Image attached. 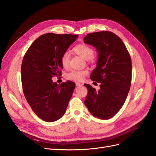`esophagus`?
<instances>
[{"instance_id": "1", "label": "esophagus", "mask_w": 156, "mask_h": 156, "mask_svg": "<svg viewBox=\"0 0 156 156\" xmlns=\"http://www.w3.org/2000/svg\"><path fill=\"white\" fill-rule=\"evenodd\" d=\"M75 84H76V86L77 87H80V86H82L83 85V84L82 83H75Z\"/></svg>"}]
</instances>
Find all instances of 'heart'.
I'll use <instances>...</instances> for the list:
<instances>
[{
    "label": "heart",
    "mask_w": 156,
    "mask_h": 156,
    "mask_svg": "<svg viewBox=\"0 0 156 156\" xmlns=\"http://www.w3.org/2000/svg\"><path fill=\"white\" fill-rule=\"evenodd\" d=\"M74 51L77 53L83 58L86 60L91 59L94 56V50L86 44H79L74 48ZM69 53L68 51H65L61 56V64L64 67H67L69 60ZM88 73L86 70L72 69L66 75V78L68 80L74 81H81L84 76Z\"/></svg>",
    "instance_id": "heart-1"
}]
</instances>
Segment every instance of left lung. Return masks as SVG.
<instances>
[{"mask_svg":"<svg viewBox=\"0 0 156 156\" xmlns=\"http://www.w3.org/2000/svg\"><path fill=\"white\" fill-rule=\"evenodd\" d=\"M84 42L97 50V66L90 79L101 83L98 90L90 84H84L88 90L84 104L93 116L109 119L123 106L129 91L131 56L124 42L112 32L90 33L84 37Z\"/></svg>","mask_w":156,"mask_h":156,"instance_id":"1","label":"left lung"}]
</instances>
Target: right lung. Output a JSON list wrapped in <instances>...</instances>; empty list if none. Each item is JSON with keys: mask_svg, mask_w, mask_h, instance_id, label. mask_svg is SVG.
Here are the masks:
<instances>
[{"mask_svg": "<svg viewBox=\"0 0 156 156\" xmlns=\"http://www.w3.org/2000/svg\"><path fill=\"white\" fill-rule=\"evenodd\" d=\"M78 35L48 33L37 38L23 57L21 82L25 97L41 120L55 122L62 117L75 87L68 81L58 84L52 77L62 75L61 56Z\"/></svg>", "mask_w": 156, "mask_h": 156, "instance_id": "add662e5", "label": "right lung"}]
</instances>
